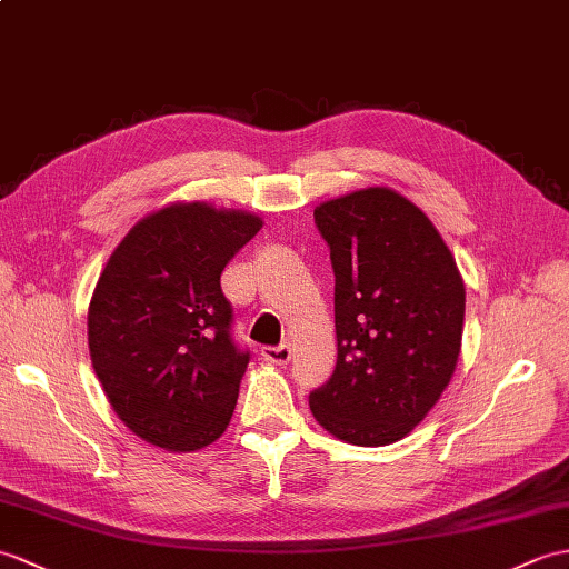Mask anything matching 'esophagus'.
<instances>
[{
    "mask_svg": "<svg viewBox=\"0 0 569 569\" xmlns=\"http://www.w3.org/2000/svg\"><path fill=\"white\" fill-rule=\"evenodd\" d=\"M261 356L267 359L269 363H276V366H286L290 361V356H293V351H290V345H279V347H263L261 349Z\"/></svg>",
    "mask_w": 569,
    "mask_h": 569,
    "instance_id": "1",
    "label": "esophagus"
}]
</instances>
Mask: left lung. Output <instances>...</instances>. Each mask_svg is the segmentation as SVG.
Masks as SVG:
<instances>
[{
    "mask_svg": "<svg viewBox=\"0 0 569 569\" xmlns=\"http://www.w3.org/2000/svg\"><path fill=\"white\" fill-rule=\"evenodd\" d=\"M335 269L337 366L312 417L353 446H388L439 402L460 356L466 286L451 249L398 191L315 208Z\"/></svg>",
    "mask_w": 569,
    "mask_h": 569,
    "instance_id": "8db88e82",
    "label": "left lung"
}]
</instances>
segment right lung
I'll list each match as a JSON object with an SVG mask.
<instances>
[{
  "mask_svg": "<svg viewBox=\"0 0 569 569\" xmlns=\"http://www.w3.org/2000/svg\"><path fill=\"white\" fill-rule=\"evenodd\" d=\"M259 230L244 210L171 203L106 261L87 317L91 366L142 441L196 451L228 429L249 351L232 339L220 273Z\"/></svg>",
  "mask_w": 569,
  "mask_h": 569,
  "instance_id": "obj_1",
  "label": "right lung"
}]
</instances>
